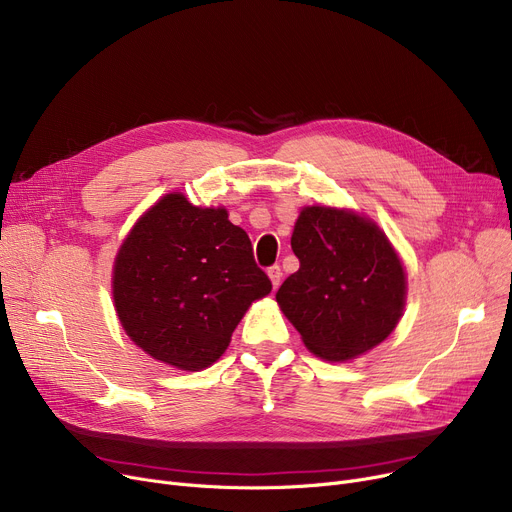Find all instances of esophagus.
Returning <instances> with one entry per match:
<instances>
[{
    "label": "esophagus",
    "instance_id": "obj_1",
    "mask_svg": "<svg viewBox=\"0 0 512 512\" xmlns=\"http://www.w3.org/2000/svg\"><path fill=\"white\" fill-rule=\"evenodd\" d=\"M267 276H270L274 290H278V286H280V282H282V270H280V265H272L270 270H267Z\"/></svg>",
    "mask_w": 512,
    "mask_h": 512
}]
</instances>
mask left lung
I'll use <instances>...</instances> for the list:
<instances>
[{
	"instance_id": "8db88e82",
	"label": "left lung",
	"mask_w": 512,
	"mask_h": 512,
	"mask_svg": "<svg viewBox=\"0 0 512 512\" xmlns=\"http://www.w3.org/2000/svg\"><path fill=\"white\" fill-rule=\"evenodd\" d=\"M290 247L301 267L276 301L315 357L346 363L394 332L407 305V270L378 222L355 209L305 205Z\"/></svg>"
}]
</instances>
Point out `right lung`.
<instances>
[{
  "label": "right lung",
  "instance_id": "add662e5",
  "mask_svg": "<svg viewBox=\"0 0 512 512\" xmlns=\"http://www.w3.org/2000/svg\"><path fill=\"white\" fill-rule=\"evenodd\" d=\"M272 292L249 234L228 209L172 191L134 222L114 259L112 297L126 336L180 371L218 361L249 307Z\"/></svg>",
  "mask_w": 512,
  "mask_h": 512
}]
</instances>
